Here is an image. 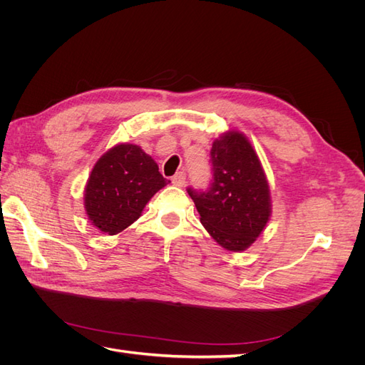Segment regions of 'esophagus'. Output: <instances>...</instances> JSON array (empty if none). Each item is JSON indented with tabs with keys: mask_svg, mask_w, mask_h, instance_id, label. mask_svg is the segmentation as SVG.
<instances>
[{
	"mask_svg": "<svg viewBox=\"0 0 365 365\" xmlns=\"http://www.w3.org/2000/svg\"><path fill=\"white\" fill-rule=\"evenodd\" d=\"M172 182H173L175 185L182 187V185L185 184V173H184V172H178L176 175H173Z\"/></svg>",
	"mask_w": 365,
	"mask_h": 365,
	"instance_id": "1",
	"label": "esophagus"
}]
</instances>
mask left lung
<instances>
[{"label":"left lung","mask_w":365,"mask_h":365,"mask_svg":"<svg viewBox=\"0 0 365 365\" xmlns=\"http://www.w3.org/2000/svg\"><path fill=\"white\" fill-rule=\"evenodd\" d=\"M213 182L207 192L189 189L201 224L227 251L250 248L271 217L267 175L251 141L239 130H227L212 146Z\"/></svg>","instance_id":"1"}]
</instances>
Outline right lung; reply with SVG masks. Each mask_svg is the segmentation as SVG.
Segmentation results:
<instances>
[{"label":"right lung","mask_w":365,"mask_h":365,"mask_svg":"<svg viewBox=\"0 0 365 365\" xmlns=\"http://www.w3.org/2000/svg\"><path fill=\"white\" fill-rule=\"evenodd\" d=\"M168 182L158 164L140 146L118 143L96 161L88 176L86 216L102 233L118 235L135 222L150 197Z\"/></svg>","instance_id":"obj_1"}]
</instances>
